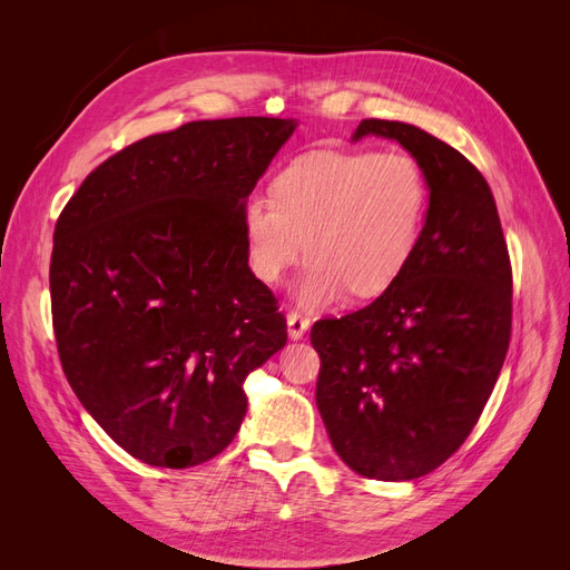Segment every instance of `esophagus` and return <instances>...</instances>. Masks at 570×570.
Here are the masks:
<instances>
[{"mask_svg": "<svg viewBox=\"0 0 570 570\" xmlns=\"http://www.w3.org/2000/svg\"><path fill=\"white\" fill-rule=\"evenodd\" d=\"M308 327H312V323H308V318H302L299 314L292 312L287 316V335L289 340H302L306 335Z\"/></svg>", "mask_w": 570, "mask_h": 570, "instance_id": "obj_1", "label": "esophagus"}]
</instances>
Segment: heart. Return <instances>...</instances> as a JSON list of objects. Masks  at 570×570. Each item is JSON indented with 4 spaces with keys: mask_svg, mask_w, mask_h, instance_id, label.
I'll use <instances>...</instances> for the list:
<instances>
[{
    "mask_svg": "<svg viewBox=\"0 0 570 570\" xmlns=\"http://www.w3.org/2000/svg\"><path fill=\"white\" fill-rule=\"evenodd\" d=\"M430 189L406 151H312L287 164L273 197L243 206L247 266L273 285L312 254L289 295L304 312L383 295L419 252Z\"/></svg>",
    "mask_w": 570,
    "mask_h": 570,
    "instance_id": "heart-1",
    "label": "heart"
}]
</instances>
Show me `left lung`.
I'll list each match as a JSON object with an SVG mask.
<instances>
[{
	"mask_svg": "<svg viewBox=\"0 0 570 570\" xmlns=\"http://www.w3.org/2000/svg\"><path fill=\"white\" fill-rule=\"evenodd\" d=\"M400 142L428 178L416 256L373 304L312 327L316 404L337 456L364 478L435 471L471 435L511 337V264L488 180L461 151L402 120L361 137Z\"/></svg>",
	"mask_w": 570,
	"mask_h": 570,
	"instance_id": "obj_1",
	"label": "left lung"
}]
</instances>
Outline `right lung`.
I'll use <instances>...</instances> for the list:
<instances>
[{"instance_id": "1", "label": "right lung", "mask_w": 570, "mask_h": 570, "mask_svg": "<svg viewBox=\"0 0 570 570\" xmlns=\"http://www.w3.org/2000/svg\"><path fill=\"white\" fill-rule=\"evenodd\" d=\"M295 118L193 120L114 154L57 220L49 287L63 373L128 454L189 469L247 413L287 325L247 266L243 206Z\"/></svg>"}]
</instances>
